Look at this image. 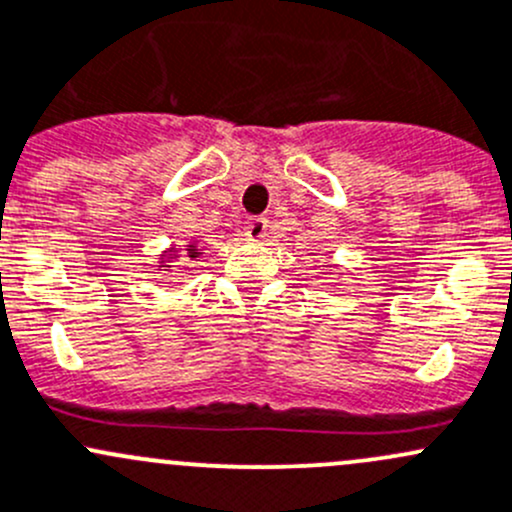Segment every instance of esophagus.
I'll return each instance as SVG.
<instances>
[{
  "instance_id": "obj_1",
  "label": "esophagus",
  "mask_w": 512,
  "mask_h": 512,
  "mask_svg": "<svg viewBox=\"0 0 512 512\" xmlns=\"http://www.w3.org/2000/svg\"><path fill=\"white\" fill-rule=\"evenodd\" d=\"M247 240H262L267 235V218H252L245 228Z\"/></svg>"
}]
</instances>
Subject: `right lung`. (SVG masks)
<instances>
[{
	"instance_id": "add662e5",
	"label": "right lung",
	"mask_w": 512,
	"mask_h": 512,
	"mask_svg": "<svg viewBox=\"0 0 512 512\" xmlns=\"http://www.w3.org/2000/svg\"><path fill=\"white\" fill-rule=\"evenodd\" d=\"M169 252H176V247H171ZM198 255H201V252H198V242H191V245H186V257H191V260H193V257H198ZM166 257H169V255H161V260H159L161 265L159 267H169V265H166V262H169Z\"/></svg>"
}]
</instances>
